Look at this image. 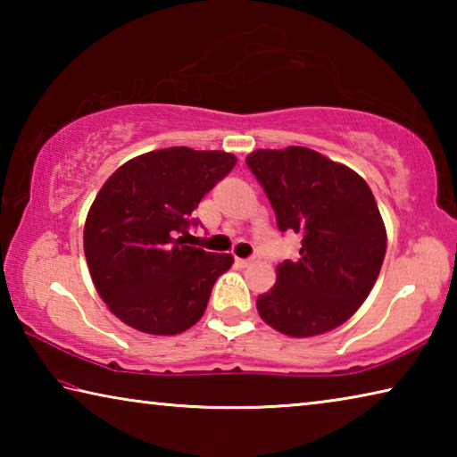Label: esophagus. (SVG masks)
I'll use <instances>...</instances> for the list:
<instances>
[{
	"instance_id": "1",
	"label": "esophagus",
	"mask_w": 457,
	"mask_h": 457,
	"mask_svg": "<svg viewBox=\"0 0 457 457\" xmlns=\"http://www.w3.org/2000/svg\"><path fill=\"white\" fill-rule=\"evenodd\" d=\"M236 264L239 266V268H247L252 264V260L250 258H236Z\"/></svg>"
}]
</instances>
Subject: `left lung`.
I'll list each match as a JSON object with an SVG mask.
<instances>
[{
	"label": "left lung",
	"mask_w": 457,
	"mask_h": 457,
	"mask_svg": "<svg viewBox=\"0 0 457 457\" xmlns=\"http://www.w3.org/2000/svg\"><path fill=\"white\" fill-rule=\"evenodd\" d=\"M245 163L280 231L303 236L300 258L278 264L274 288L256 300L262 320L294 338L340 327L383 266L386 231L373 191L353 169L306 146L258 149Z\"/></svg>",
	"instance_id": "obj_1"
}]
</instances>
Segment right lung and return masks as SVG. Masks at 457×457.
<instances>
[{
    "label": "right lung",
    "instance_id": "1",
    "mask_svg": "<svg viewBox=\"0 0 457 457\" xmlns=\"http://www.w3.org/2000/svg\"><path fill=\"white\" fill-rule=\"evenodd\" d=\"M237 159L189 146L151 151L108 177L84 223V256L100 298L129 327L179 335L207 308L229 253L187 245L191 213Z\"/></svg>",
    "mask_w": 457,
    "mask_h": 457
}]
</instances>
